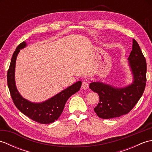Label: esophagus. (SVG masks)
I'll list each match as a JSON object with an SVG mask.
<instances>
[{"mask_svg":"<svg viewBox=\"0 0 152 152\" xmlns=\"http://www.w3.org/2000/svg\"><path fill=\"white\" fill-rule=\"evenodd\" d=\"M88 86H89V83H88V82L86 81V80H84V81H83L82 84V89H86L87 88H88Z\"/></svg>","mask_w":152,"mask_h":152,"instance_id":"obj_1","label":"esophagus"}]
</instances>
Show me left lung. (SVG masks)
<instances>
[{"mask_svg":"<svg viewBox=\"0 0 152 152\" xmlns=\"http://www.w3.org/2000/svg\"><path fill=\"white\" fill-rule=\"evenodd\" d=\"M128 60L134 80L131 85L118 88L100 82L89 84V88L99 96V102L94 108L99 118L111 119L128 114L142 95L146 83V61L134 39Z\"/></svg>","mask_w":152,"mask_h":152,"instance_id":"obj_1","label":"left lung"}]
</instances>
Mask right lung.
<instances>
[{
  "instance_id": "right-lung-1",
  "label": "right lung",
  "mask_w": 152,
  "mask_h": 152,
  "mask_svg": "<svg viewBox=\"0 0 152 152\" xmlns=\"http://www.w3.org/2000/svg\"><path fill=\"white\" fill-rule=\"evenodd\" d=\"M26 46V42H23L16 48L13 53L10 65L7 73V83L10 93L15 106L19 111L36 122L41 124H49L59 118L70 96L78 92L82 86L78 81L64 89L53 97L41 103L31 102L23 98L19 94L15 83V66L18 54L20 49Z\"/></svg>"
}]
</instances>
